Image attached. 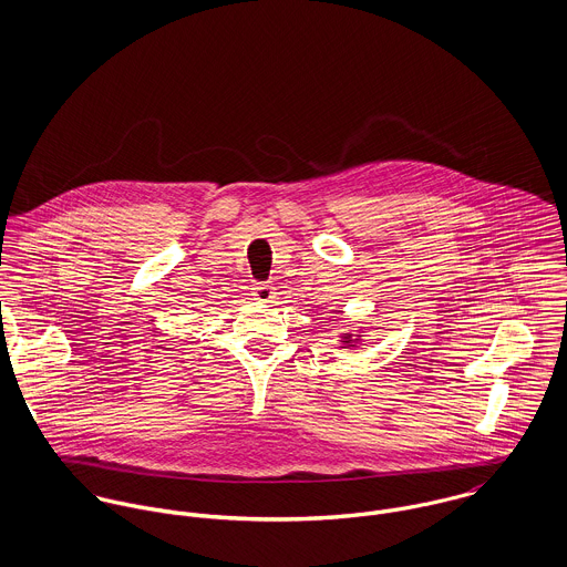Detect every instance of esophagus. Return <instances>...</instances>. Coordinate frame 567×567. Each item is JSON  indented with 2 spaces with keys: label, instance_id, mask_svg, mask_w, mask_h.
Here are the masks:
<instances>
[{
  "label": "esophagus",
  "instance_id": "obj_1",
  "mask_svg": "<svg viewBox=\"0 0 567 567\" xmlns=\"http://www.w3.org/2000/svg\"><path fill=\"white\" fill-rule=\"evenodd\" d=\"M252 297H255V301H259V303H272V299H275V288H272L270 284H255Z\"/></svg>",
  "mask_w": 567,
  "mask_h": 567
}]
</instances>
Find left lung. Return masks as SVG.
Segmentation results:
<instances>
[{"instance_id":"1","label":"left lung","mask_w":567,"mask_h":567,"mask_svg":"<svg viewBox=\"0 0 567 567\" xmlns=\"http://www.w3.org/2000/svg\"><path fill=\"white\" fill-rule=\"evenodd\" d=\"M362 338H364L362 331H358V333L347 331V333H340V336H338L342 349H355V347H360V344H362Z\"/></svg>"}]
</instances>
